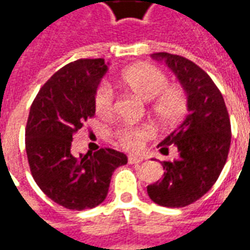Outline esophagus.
I'll list each match as a JSON object with an SVG mask.
<instances>
[{
    "label": "esophagus",
    "instance_id": "obj_1",
    "mask_svg": "<svg viewBox=\"0 0 250 250\" xmlns=\"http://www.w3.org/2000/svg\"><path fill=\"white\" fill-rule=\"evenodd\" d=\"M143 161V158L138 157V155H130L128 157V163L130 165H138V163H142Z\"/></svg>",
    "mask_w": 250,
    "mask_h": 250
}]
</instances>
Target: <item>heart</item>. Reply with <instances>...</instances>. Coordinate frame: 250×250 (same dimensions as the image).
<instances>
[{
  "label": "heart",
  "mask_w": 250,
  "mask_h": 250,
  "mask_svg": "<svg viewBox=\"0 0 250 250\" xmlns=\"http://www.w3.org/2000/svg\"><path fill=\"white\" fill-rule=\"evenodd\" d=\"M120 84L145 102H151L150 112L158 123L171 127L184 119L188 112V93L179 85L168 84V77L151 64H138L127 68L119 77ZM95 108L102 116L112 115L115 92L108 82H102L95 92ZM154 136L148 125H125L116 132V138L127 150H141L145 142Z\"/></svg>",
  "instance_id": "obj_1"
}]
</instances>
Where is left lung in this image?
I'll return each mask as SVG.
<instances>
[{"label":"left lung","mask_w":250,"mask_h":250,"mask_svg":"<svg viewBox=\"0 0 250 250\" xmlns=\"http://www.w3.org/2000/svg\"><path fill=\"white\" fill-rule=\"evenodd\" d=\"M151 57L163 60L178 77L188 93V114L158 145L162 154L174 145L179 155L173 162L163 161V178L148 185L147 193L161 206L184 208L208 193L220 177L230 147V120L222 93L204 69L166 52Z\"/></svg>","instance_id":"left-lung-1"}]
</instances>
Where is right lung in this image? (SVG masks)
Returning a JSON list of instances; mask_svg holds the SVG:
<instances>
[{
	"mask_svg": "<svg viewBox=\"0 0 250 250\" xmlns=\"http://www.w3.org/2000/svg\"><path fill=\"white\" fill-rule=\"evenodd\" d=\"M107 69L103 59L69 62L41 87L30 107L25 130L30 173L42 193L65 209L102 204L115 168L127 163L112 148L72 154L73 134L95 115V92Z\"/></svg>",
	"mask_w": 250,
	"mask_h": 250,
	"instance_id": "right-lung-1",
	"label": "right lung"
}]
</instances>
